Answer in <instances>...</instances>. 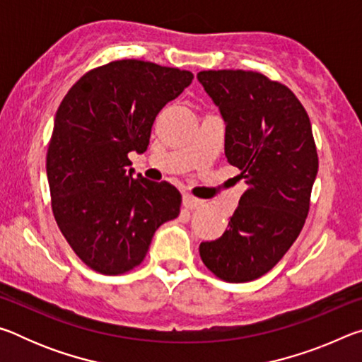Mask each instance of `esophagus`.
<instances>
[{
	"label": "esophagus",
	"instance_id": "esophagus-1",
	"mask_svg": "<svg viewBox=\"0 0 362 362\" xmlns=\"http://www.w3.org/2000/svg\"><path fill=\"white\" fill-rule=\"evenodd\" d=\"M183 206L189 211H196V209H203L204 207V201H201L198 198H193L192 194H183Z\"/></svg>",
	"mask_w": 362,
	"mask_h": 362
}]
</instances>
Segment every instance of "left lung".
<instances>
[{
  "mask_svg": "<svg viewBox=\"0 0 362 362\" xmlns=\"http://www.w3.org/2000/svg\"><path fill=\"white\" fill-rule=\"evenodd\" d=\"M198 81L225 121V156L247 183L228 230L201 243L204 265L226 283L268 273L297 240L310 211L317 153L296 94L257 71L207 70Z\"/></svg>",
  "mask_w": 362,
  "mask_h": 362,
  "instance_id": "8db88e82",
  "label": "left lung"
}]
</instances>
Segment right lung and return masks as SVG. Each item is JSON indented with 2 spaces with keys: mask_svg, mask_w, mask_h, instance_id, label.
<instances>
[{
  "mask_svg": "<svg viewBox=\"0 0 362 362\" xmlns=\"http://www.w3.org/2000/svg\"><path fill=\"white\" fill-rule=\"evenodd\" d=\"M193 73L145 60H115L71 86L60 102L47 146L51 206L79 259L102 274L142 263L155 231L180 212L168 182L132 179L129 153H144L151 126Z\"/></svg>",
  "mask_w": 362,
  "mask_h": 362,
  "instance_id": "right-lung-1",
  "label": "right lung"
}]
</instances>
